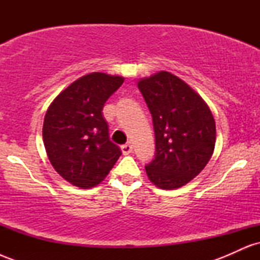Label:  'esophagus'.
I'll use <instances>...</instances> for the list:
<instances>
[{
  "label": "esophagus",
  "instance_id": "1",
  "mask_svg": "<svg viewBox=\"0 0 260 260\" xmlns=\"http://www.w3.org/2000/svg\"><path fill=\"white\" fill-rule=\"evenodd\" d=\"M121 150H122V153H123V155H128V154L132 153L133 147H132V145L129 144V143H127V144H123V145H122V147H121Z\"/></svg>",
  "mask_w": 260,
  "mask_h": 260
}]
</instances>
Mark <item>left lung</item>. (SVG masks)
<instances>
[{
    "mask_svg": "<svg viewBox=\"0 0 260 260\" xmlns=\"http://www.w3.org/2000/svg\"><path fill=\"white\" fill-rule=\"evenodd\" d=\"M153 117L154 159L145 165L149 180L164 189L180 188L210 160L216 128L204 100L183 80L159 72L138 82Z\"/></svg>",
    "mask_w": 260,
    "mask_h": 260,
    "instance_id": "left-lung-1",
    "label": "left lung"
}]
</instances>
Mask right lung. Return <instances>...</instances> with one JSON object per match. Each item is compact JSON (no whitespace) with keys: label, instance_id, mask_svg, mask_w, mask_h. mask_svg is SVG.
Here are the masks:
<instances>
[{"label":"right lung","instance_id":"add662e5","mask_svg":"<svg viewBox=\"0 0 260 260\" xmlns=\"http://www.w3.org/2000/svg\"><path fill=\"white\" fill-rule=\"evenodd\" d=\"M122 83V77L90 73L73 82L47 109L43 127L47 156L74 186H96L121 156L101 111Z\"/></svg>","mask_w":260,"mask_h":260}]
</instances>
